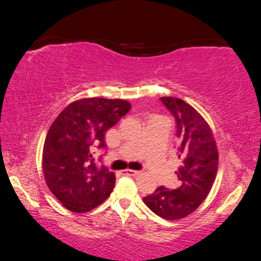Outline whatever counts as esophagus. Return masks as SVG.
I'll return each instance as SVG.
<instances>
[{"mask_svg": "<svg viewBox=\"0 0 261 261\" xmlns=\"http://www.w3.org/2000/svg\"><path fill=\"white\" fill-rule=\"evenodd\" d=\"M140 173V171H135V170H130V169H127L124 171V174H127V176H138V174Z\"/></svg>", "mask_w": 261, "mask_h": 261, "instance_id": "34e87169", "label": "esophagus"}]
</instances>
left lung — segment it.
Segmentation results:
<instances>
[{"label": "left lung", "mask_w": 261, "mask_h": 261, "mask_svg": "<svg viewBox=\"0 0 261 261\" xmlns=\"http://www.w3.org/2000/svg\"><path fill=\"white\" fill-rule=\"evenodd\" d=\"M176 119L180 165L176 171L178 188L159 187L144 197L145 204L165 220H180L194 213L212 190L219 167L215 138L204 117L183 99L162 97Z\"/></svg>", "instance_id": "8db88e82"}]
</instances>
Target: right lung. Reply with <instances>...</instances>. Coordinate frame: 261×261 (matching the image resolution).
<instances>
[{"label":"right lung","instance_id":"add662e5","mask_svg":"<svg viewBox=\"0 0 261 261\" xmlns=\"http://www.w3.org/2000/svg\"><path fill=\"white\" fill-rule=\"evenodd\" d=\"M130 107L120 98L77 99L49 127L42 148V172L49 190L70 212H90L112 194L115 174L106 166H96L92 151L106 147L107 130Z\"/></svg>","mask_w":261,"mask_h":261}]
</instances>
